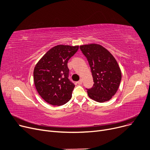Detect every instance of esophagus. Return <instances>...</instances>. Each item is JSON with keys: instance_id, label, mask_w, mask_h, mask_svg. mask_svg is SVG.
Masks as SVG:
<instances>
[{"instance_id": "obj_1", "label": "esophagus", "mask_w": 150, "mask_h": 150, "mask_svg": "<svg viewBox=\"0 0 150 150\" xmlns=\"http://www.w3.org/2000/svg\"><path fill=\"white\" fill-rule=\"evenodd\" d=\"M82 83H83V81H82V80H80L79 81H78L77 82L78 84H79V85H81V84H82Z\"/></svg>"}]
</instances>
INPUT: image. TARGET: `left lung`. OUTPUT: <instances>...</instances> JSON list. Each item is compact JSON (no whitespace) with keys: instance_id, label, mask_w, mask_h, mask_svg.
Returning <instances> with one entry per match:
<instances>
[{"instance_id":"left-lung-1","label":"left lung","mask_w":150,"mask_h":150,"mask_svg":"<svg viewBox=\"0 0 150 150\" xmlns=\"http://www.w3.org/2000/svg\"><path fill=\"white\" fill-rule=\"evenodd\" d=\"M87 58L94 84L88 91L89 97L102 103L109 100L119 89L122 73L119 64L107 49L96 44L80 46Z\"/></svg>"}]
</instances>
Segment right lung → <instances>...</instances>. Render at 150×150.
<instances>
[{
    "label": "right lung",
    "instance_id": "1",
    "mask_svg": "<svg viewBox=\"0 0 150 150\" xmlns=\"http://www.w3.org/2000/svg\"><path fill=\"white\" fill-rule=\"evenodd\" d=\"M79 46L58 45L47 52L36 64L34 83L40 96L50 105L61 106L72 97L74 84L69 79V59Z\"/></svg>",
    "mask_w": 150,
    "mask_h": 150
}]
</instances>
